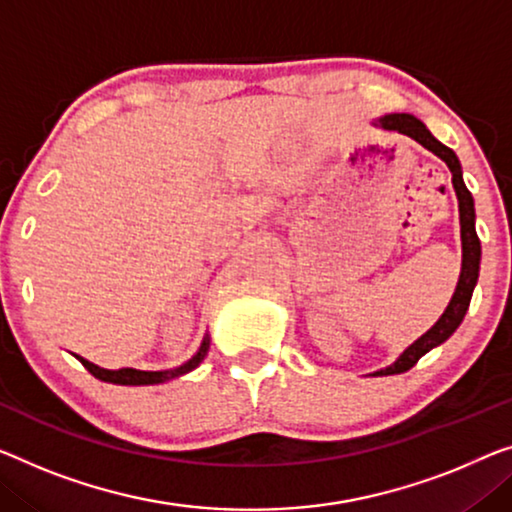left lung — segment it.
I'll use <instances>...</instances> for the list:
<instances>
[{
    "label": "left lung",
    "instance_id": "left-lung-1",
    "mask_svg": "<svg viewBox=\"0 0 512 512\" xmlns=\"http://www.w3.org/2000/svg\"><path fill=\"white\" fill-rule=\"evenodd\" d=\"M379 126L386 128V131H398L402 135H409L411 140L423 144L425 149H430L434 156H439L448 165V170L453 174V188L457 193V202H460V227H462V273L460 280H457V289L453 294L451 303L444 310V315L439 317V322L432 326L430 331L421 335L414 345L404 349V354L388 368L375 372L377 377L381 375H400V372H407L418 363V358L430 352L432 347L441 345V342L451 338L457 326L462 324L464 315H467L471 294H474L476 280H478V269H480V239L476 234V211H474V197H471L469 188L464 186L462 179V167L460 160L453 154V149H448L446 144H441L437 137L427 131L421 119L411 117V114H386V117L379 119Z\"/></svg>",
    "mask_w": 512,
    "mask_h": 512
}]
</instances>
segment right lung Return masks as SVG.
<instances>
[{"mask_svg": "<svg viewBox=\"0 0 512 512\" xmlns=\"http://www.w3.org/2000/svg\"><path fill=\"white\" fill-rule=\"evenodd\" d=\"M209 352V338H204L200 352H197L193 358H190L188 363L179 365V368L174 370H165V372H144V370H133V368H121V370H105V368H98V365L85 361V358H80V363L85 365V368L94 375L96 379L101 381H110V384H121V386H147V384H160V381H170L174 377H181L186 375V372L195 370L197 365L204 361V356Z\"/></svg>", "mask_w": 512, "mask_h": 512, "instance_id": "obj_1", "label": "right lung"}]
</instances>
